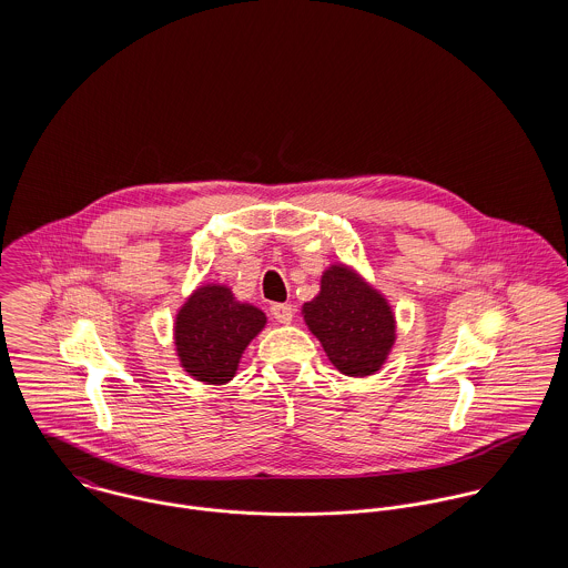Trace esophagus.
Wrapping results in <instances>:
<instances>
[{
	"mask_svg": "<svg viewBox=\"0 0 568 568\" xmlns=\"http://www.w3.org/2000/svg\"><path fill=\"white\" fill-rule=\"evenodd\" d=\"M271 313H273V317H275L280 324H291V322H293V315H295V311H293L291 304H273V306H271Z\"/></svg>",
	"mask_w": 568,
	"mask_h": 568,
	"instance_id": "obj_1",
	"label": "esophagus"
}]
</instances>
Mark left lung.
<instances>
[{"instance_id": "1", "label": "left lung", "mask_w": 568, "mask_h": 568, "mask_svg": "<svg viewBox=\"0 0 568 568\" xmlns=\"http://www.w3.org/2000/svg\"><path fill=\"white\" fill-rule=\"evenodd\" d=\"M329 363L345 376L365 378L383 369L396 343V315L387 297L347 264H329L315 300L302 306Z\"/></svg>"}]
</instances>
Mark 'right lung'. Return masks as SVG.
Instances as JSON below:
<instances>
[{"mask_svg": "<svg viewBox=\"0 0 568 568\" xmlns=\"http://www.w3.org/2000/svg\"><path fill=\"white\" fill-rule=\"evenodd\" d=\"M266 315L239 302L225 284L192 291L174 317V347L181 367L199 383L225 385L236 376L246 345L264 329Z\"/></svg>", "mask_w": 568, "mask_h": 568, "instance_id": "right-lung-1", "label": "right lung"}]
</instances>
